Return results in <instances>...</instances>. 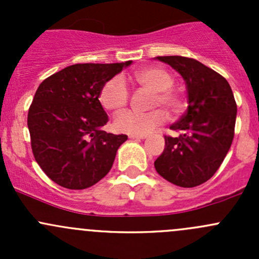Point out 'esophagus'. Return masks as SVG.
Instances as JSON below:
<instances>
[{"label": "esophagus", "instance_id": "obj_1", "mask_svg": "<svg viewBox=\"0 0 259 259\" xmlns=\"http://www.w3.org/2000/svg\"><path fill=\"white\" fill-rule=\"evenodd\" d=\"M145 135H129V139H137V140H140V139H145Z\"/></svg>", "mask_w": 259, "mask_h": 259}]
</instances>
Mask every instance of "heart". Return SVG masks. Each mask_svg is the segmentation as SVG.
I'll use <instances>...</instances> for the list:
<instances>
[{
	"label": "heart",
	"mask_w": 259,
	"mask_h": 259,
	"mask_svg": "<svg viewBox=\"0 0 259 259\" xmlns=\"http://www.w3.org/2000/svg\"><path fill=\"white\" fill-rule=\"evenodd\" d=\"M139 85L154 91L150 106H164L171 114H177L183 108V99L178 90L173 89L174 77L163 67H146L134 74ZM104 109L113 113L122 110L129 101V90L121 76H114L104 83L99 95ZM166 114L163 109H154L146 113L127 110L116 115L114 127L120 133L130 135H145L165 122Z\"/></svg>",
	"instance_id": "b5f03b06"
}]
</instances>
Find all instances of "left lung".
I'll list each match as a JSON object with an SVG mask.
<instances>
[{
	"label": "left lung",
	"instance_id": "left-lung-1",
	"mask_svg": "<svg viewBox=\"0 0 259 259\" xmlns=\"http://www.w3.org/2000/svg\"><path fill=\"white\" fill-rule=\"evenodd\" d=\"M183 76L188 110L170 126L165 148L154 161L156 171L173 184L193 188L215 174L234 137L237 104L228 81L202 62L184 56H158Z\"/></svg>",
	"mask_w": 259,
	"mask_h": 259
}]
</instances>
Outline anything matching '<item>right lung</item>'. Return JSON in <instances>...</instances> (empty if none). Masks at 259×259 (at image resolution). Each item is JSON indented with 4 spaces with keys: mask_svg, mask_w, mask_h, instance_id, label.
I'll return each instance as SVG.
<instances>
[{
    "mask_svg": "<svg viewBox=\"0 0 259 259\" xmlns=\"http://www.w3.org/2000/svg\"><path fill=\"white\" fill-rule=\"evenodd\" d=\"M130 64H75L40 83L27 125L35 160L52 182L86 189L110 171L127 137L101 130L109 117L99 95L104 83Z\"/></svg>",
    "mask_w": 259,
    "mask_h": 259,
    "instance_id": "obj_1",
    "label": "right lung"
}]
</instances>
